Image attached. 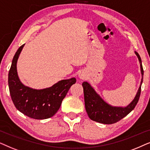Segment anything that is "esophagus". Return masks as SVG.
Returning <instances> with one entry per match:
<instances>
[{
	"mask_svg": "<svg viewBox=\"0 0 150 150\" xmlns=\"http://www.w3.org/2000/svg\"><path fill=\"white\" fill-rule=\"evenodd\" d=\"M79 77L81 79H84L86 78V75L83 73H80L79 75Z\"/></svg>",
	"mask_w": 150,
	"mask_h": 150,
	"instance_id": "obj_1",
	"label": "esophagus"
}]
</instances>
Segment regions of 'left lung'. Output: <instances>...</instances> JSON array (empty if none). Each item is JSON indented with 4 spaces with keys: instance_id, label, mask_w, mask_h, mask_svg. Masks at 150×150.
I'll return each instance as SVG.
<instances>
[{
    "instance_id": "left-lung-1",
    "label": "left lung",
    "mask_w": 150,
    "mask_h": 150,
    "mask_svg": "<svg viewBox=\"0 0 150 150\" xmlns=\"http://www.w3.org/2000/svg\"><path fill=\"white\" fill-rule=\"evenodd\" d=\"M135 53L140 62L142 79L134 99L126 107H116L110 105L103 100L87 81L83 82L82 86L84 94L86 110L91 120L103 124H112L118 122L127 116L137 105L141 95V85L143 79V69L140 55L137 52H135Z\"/></svg>"
}]
</instances>
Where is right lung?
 I'll return each instance as SVG.
<instances>
[{"label": "right lung", "mask_w": 150, "mask_h": 150, "mask_svg": "<svg viewBox=\"0 0 150 150\" xmlns=\"http://www.w3.org/2000/svg\"><path fill=\"white\" fill-rule=\"evenodd\" d=\"M24 45L19 47L13 56L8 75V84L11 99L17 110L35 119H46L53 117L58 110L62 101L72 85L75 77L63 79L51 87L33 89L26 86L20 80L17 73V61Z\"/></svg>", "instance_id": "1"}]
</instances>
